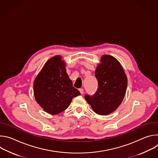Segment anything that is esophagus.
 Masks as SVG:
<instances>
[{"label": "esophagus", "instance_id": "obj_1", "mask_svg": "<svg viewBox=\"0 0 158 158\" xmlns=\"http://www.w3.org/2000/svg\"><path fill=\"white\" fill-rule=\"evenodd\" d=\"M79 91H80L81 94H82L84 93V89H79Z\"/></svg>", "mask_w": 158, "mask_h": 158}]
</instances>
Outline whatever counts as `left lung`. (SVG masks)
Here are the masks:
<instances>
[{
	"label": "left lung",
	"instance_id": "obj_1",
	"mask_svg": "<svg viewBox=\"0 0 158 158\" xmlns=\"http://www.w3.org/2000/svg\"><path fill=\"white\" fill-rule=\"evenodd\" d=\"M98 87L93 96L85 99L99 115H108L121 104L127 89V79L119 62L113 56L104 55L95 71Z\"/></svg>",
	"mask_w": 158,
	"mask_h": 158
}]
</instances>
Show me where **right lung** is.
Here are the masks:
<instances>
[{"instance_id":"add662e5","label":"right lung","mask_w":158,"mask_h":158,"mask_svg":"<svg viewBox=\"0 0 158 158\" xmlns=\"http://www.w3.org/2000/svg\"><path fill=\"white\" fill-rule=\"evenodd\" d=\"M33 87L35 101L44 111L52 115L65 110L74 98L81 95L73 87L60 56L52 57L44 64Z\"/></svg>"}]
</instances>
